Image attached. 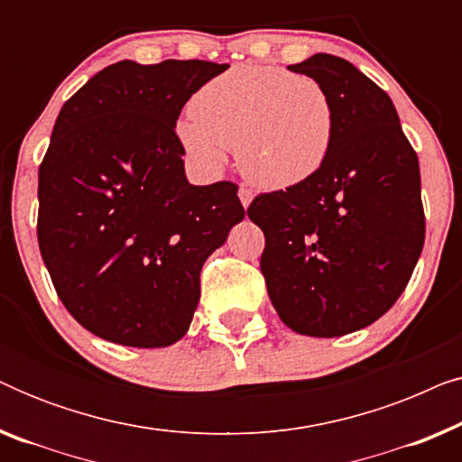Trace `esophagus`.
Segmentation results:
<instances>
[{
  "label": "esophagus",
  "instance_id": "esophagus-1",
  "mask_svg": "<svg viewBox=\"0 0 462 462\" xmlns=\"http://www.w3.org/2000/svg\"><path fill=\"white\" fill-rule=\"evenodd\" d=\"M237 195H239V201H242V206H244V208H248V206H250V201H252V198H254V195H252L250 189H245V187H239Z\"/></svg>",
  "mask_w": 462,
  "mask_h": 462
}]
</instances>
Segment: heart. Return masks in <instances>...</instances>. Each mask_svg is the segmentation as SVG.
Instances as JSON below:
<instances>
[{
  "mask_svg": "<svg viewBox=\"0 0 462 462\" xmlns=\"http://www.w3.org/2000/svg\"><path fill=\"white\" fill-rule=\"evenodd\" d=\"M337 125L332 94L318 79L282 67L236 65L195 94L176 138L204 172H220L233 147L245 179L282 191L326 166Z\"/></svg>",
  "mask_w": 462,
  "mask_h": 462,
  "instance_id": "1",
  "label": "heart"
}]
</instances>
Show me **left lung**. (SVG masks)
Segmentation results:
<instances>
[{"label":"left lung","mask_w":462,"mask_h":462,"mask_svg":"<svg viewBox=\"0 0 462 462\" xmlns=\"http://www.w3.org/2000/svg\"><path fill=\"white\" fill-rule=\"evenodd\" d=\"M337 106V141L313 179L261 193L248 217L264 233L261 271L288 328L343 337L384 315L425 244L420 170L389 94L332 54L290 65Z\"/></svg>","instance_id":"obj_1"}]
</instances>
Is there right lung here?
<instances>
[{
	"mask_svg": "<svg viewBox=\"0 0 462 462\" xmlns=\"http://www.w3.org/2000/svg\"><path fill=\"white\" fill-rule=\"evenodd\" d=\"M208 60H119L62 105L40 166L37 242L86 330L155 349L185 337L206 258L244 220L237 185L187 180L176 119L226 71Z\"/></svg>",
	"mask_w": 462,
	"mask_h": 462,
	"instance_id": "1",
	"label": "right lung"
}]
</instances>
